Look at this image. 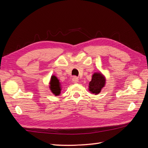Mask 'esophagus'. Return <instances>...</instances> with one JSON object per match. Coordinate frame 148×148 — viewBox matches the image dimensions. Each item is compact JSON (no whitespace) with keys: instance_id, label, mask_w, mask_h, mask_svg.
I'll return each mask as SVG.
<instances>
[{"instance_id":"obj_1","label":"esophagus","mask_w":148,"mask_h":148,"mask_svg":"<svg viewBox=\"0 0 148 148\" xmlns=\"http://www.w3.org/2000/svg\"><path fill=\"white\" fill-rule=\"evenodd\" d=\"M72 82H73L74 83H78V82H79V79H78L77 77H74L72 78Z\"/></svg>"}]
</instances>
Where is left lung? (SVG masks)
Listing matches in <instances>:
<instances>
[{"label":"left lung","mask_w":148,"mask_h":148,"mask_svg":"<svg viewBox=\"0 0 148 148\" xmlns=\"http://www.w3.org/2000/svg\"><path fill=\"white\" fill-rule=\"evenodd\" d=\"M106 82L105 76L101 71L94 73L91 81L89 83V91L92 94H95V95H98L101 91L102 89L105 86Z\"/></svg>","instance_id":"left-lung-1"}]
</instances>
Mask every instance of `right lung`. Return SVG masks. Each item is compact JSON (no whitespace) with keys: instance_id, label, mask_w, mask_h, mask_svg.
Returning <instances> with one entry per match:
<instances>
[{"instance_id":"obj_1","label":"right lung","mask_w":148,"mask_h":148,"mask_svg":"<svg viewBox=\"0 0 148 148\" xmlns=\"http://www.w3.org/2000/svg\"><path fill=\"white\" fill-rule=\"evenodd\" d=\"M49 87L53 95L57 96L60 95L62 90V84L59 82V79L55 75H52L51 77L50 82H49Z\"/></svg>"}]
</instances>
